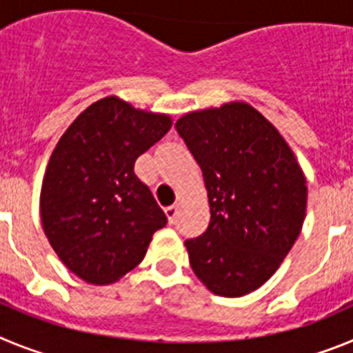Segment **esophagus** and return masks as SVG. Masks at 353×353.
<instances>
[{
    "mask_svg": "<svg viewBox=\"0 0 353 353\" xmlns=\"http://www.w3.org/2000/svg\"><path fill=\"white\" fill-rule=\"evenodd\" d=\"M164 212H166V217L168 221H170V224L174 223V217L179 214V205H171V207H168Z\"/></svg>",
    "mask_w": 353,
    "mask_h": 353,
    "instance_id": "obj_1",
    "label": "esophagus"
}]
</instances>
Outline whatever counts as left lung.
<instances>
[{
    "label": "left lung",
    "mask_w": 353,
    "mask_h": 353,
    "mask_svg": "<svg viewBox=\"0 0 353 353\" xmlns=\"http://www.w3.org/2000/svg\"><path fill=\"white\" fill-rule=\"evenodd\" d=\"M201 168L210 223L185 240L212 293L242 297L279 269L302 230L305 176L281 132L248 102L191 111L174 123Z\"/></svg>",
    "instance_id": "1"
}]
</instances>
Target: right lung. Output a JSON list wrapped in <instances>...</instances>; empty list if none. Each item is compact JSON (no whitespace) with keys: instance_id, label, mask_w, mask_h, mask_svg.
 I'll list each match as a JSON object with an SVG mask.
<instances>
[{"instance_id":"right-lung-1","label":"right lung","mask_w":353,"mask_h":353,"mask_svg":"<svg viewBox=\"0 0 353 353\" xmlns=\"http://www.w3.org/2000/svg\"><path fill=\"white\" fill-rule=\"evenodd\" d=\"M171 117L120 97L93 102L52 150L40 191L43 233L61 263L90 285L138 267L168 219L134 162L171 129Z\"/></svg>"}]
</instances>
